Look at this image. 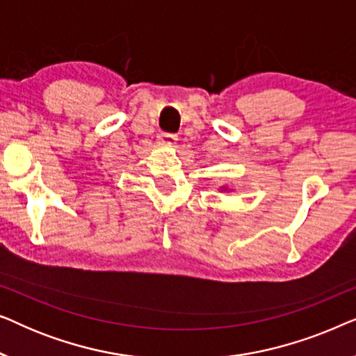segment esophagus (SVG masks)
<instances>
[{"instance_id": "esophagus-1", "label": "esophagus", "mask_w": 356, "mask_h": 356, "mask_svg": "<svg viewBox=\"0 0 356 356\" xmlns=\"http://www.w3.org/2000/svg\"><path fill=\"white\" fill-rule=\"evenodd\" d=\"M177 134H172V133H160L159 134V143L163 144V145H175L177 144Z\"/></svg>"}]
</instances>
